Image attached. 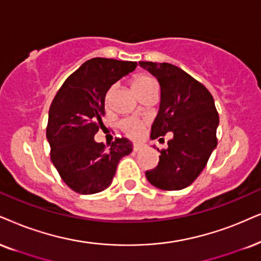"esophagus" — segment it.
Instances as JSON below:
<instances>
[{"label": "esophagus", "instance_id": "esophagus-1", "mask_svg": "<svg viewBox=\"0 0 261 261\" xmlns=\"http://www.w3.org/2000/svg\"><path fill=\"white\" fill-rule=\"evenodd\" d=\"M144 147H146V144H143V143H135L134 144V150L135 151H138V150L143 149Z\"/></svg>", "mask_w": 261, "mask_h": 261}]
</instances>
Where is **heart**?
Masks as SVG:
<instances>
[{"instance_id":"obj_1","label":"heart","mask_w":261,"mask_h":261,"mask_svg":"<svg viewBox=\"0 0 261 261\" xmlns=\"http://www.w3.org/2000/svg\"><path fill=\"white\" fill-rule=\"evenodd\" d=\"M156 85V82L154 81V78H151L150 75L147 74H140L136 75L131 82V88L136 94H141L142 91L147 90L151 87ZM147 125V120L144 119H138V118L128 117L124 118L123 120L119 123V126L121 130L124 131L125 135H127L131 138H137L140 137L142 133H143L144 127Z\"/></svg>"}]
</instances>
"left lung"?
Instances as JSON below:
<instances>
[{
  "mask_svg": "<svg viewBox=\"0 0 261 261\" xmlns=\"http://www.w3.org/2000/svg\"><path fill=\"white\" fill-rule=\"evenodd\" d=\"M158 78L161 88L159 113L151 125L150 138L164 142L167 133L173 138L161 149L159 164L147 171L150 184L163 190L189 187L202 172L217 147L219 115L208 89L187 72L167 62L140 61Z\"/></svg>",
  "mask_w": 261,
  "mask_h": 261,
  "instance_id": "left-lung-1",
  "label": "left lung"
}]
</instances>
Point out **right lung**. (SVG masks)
I'll return each mask as SVG.
<instances>
[{"mask_svg":"<svg viewBox=\"0 0 261 261\" xmlns=\"http://www.w3.org/2000/svg\"><path fill=\"white\" fill-rule=\"evenodd\" d=\"M136 66L134 61L90 59L66 79L51 102L47 125L50 159L75 193L89 195L107 189L119 160L133 151L125 137H115L107 148L94 136L103 126L107 91Z\"/></svg>","mask_w":261,"mask_h":261,"instance_id":"1","label":"right lung"}]
</instances>
